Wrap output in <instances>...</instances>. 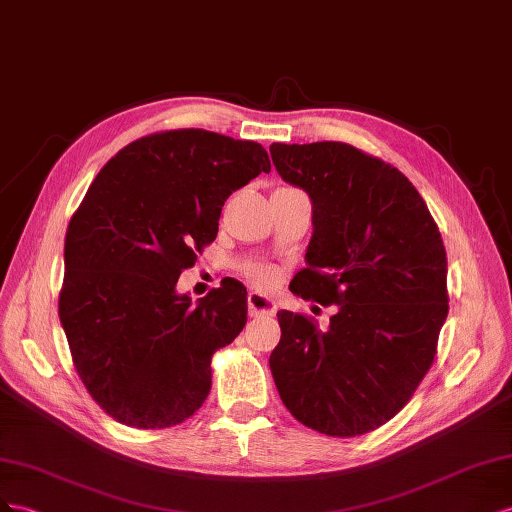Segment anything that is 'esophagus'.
<instances>
[{"mask_svg": "<svg viewBox=\"0 0 512 512\" xmlns=\"http://www.w3.org/2000/svg\"><path fill=\"white\" fill-rule=\"evenodd\" d=\"M276 313V302L270 296L251 291L248 294V315L251 317H272Z\"/></svg>", "mask_w": 512, "mask_h": 512, "instance_id": "34e87169", "label": "esophagus"}]
</instances>
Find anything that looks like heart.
<instances>
[{"label": "heart", "mask_w": 512, "mask_h": 512, "mask_svg": "<svg viewBox=\"0 0 512 512\" xmlns=\"http://www.w3.org/2000/svg\"><path fill=\"white\" fill-rule=\"evenodd\" d=\"M255 279H257L261 285H266V283H270V274H268V272H257Z\"/></svg>", "instance_id": "1"}]
</instances>
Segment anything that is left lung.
Listing matches in <instances>:
<instances>
[{"label": "left lung", "instance_id": "1", "mask_svg": "<svg viewBox=\"0 0 512 512\" xmlns=\"http://www.w3.org/2000/svg\"><path fill=\"white\" fill-rule=\"evenodd\" d=\"M281 178L313 203L296 296L334 304L328 328L281 311L270 371L302 425L354 437L384 425L429 371L448 315L446 251L405 175L339 141L272 143Z\"/></svg>", "mask_w": 512, "mask_h": 512}]
</instances>
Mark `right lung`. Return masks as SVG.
Listing matches in <instances>:
<instances>
[{
    "label": "right lung",
    "mask_w": 512,
    "mask_h": 512,
    "mask_svg": "<svg viewBox=\"0 0 512 512\" xmlns=\"http://www.w3.org/2000/svg\"><path fill=\"white\" fill-rule=\"evenodd\" d=\"M259 173L270 158L255 141L167 130L115 154L70 218L60 321L81 382L122 425H180L206 401L212 354L246 324V289L223 281L193 302L175 285Z\"/></svg>",
    "instance_id": "obj_1"
}]
</instances>
